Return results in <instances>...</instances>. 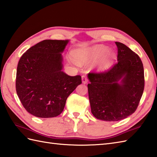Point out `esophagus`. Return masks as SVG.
<instances>
[{
  "label": "esophagus",
  "mask_w": 157,
  "mask_h": 157,
  "mask_svg": "<svg viewBox=\"0 0 157 157\" xmlns=\"http://www.w3.org/2000/svg\"><path fill=\"white\" fill-rule=\"evenodd\" d=\"M82 83H84V84H86V83L88 82V79H87V78H86V76H85V75L82 76Z\"/></svg>",
  "instance_id": "34e87169"
}]
</instances>
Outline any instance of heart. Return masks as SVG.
<instances>
[{
  "mask_svg": "<svg viewBox=\"0 0 157 157\" xmlns=\"http://www.w3.org/2000/svg\"><path fill=\"white\" fill-rule=\"evenodd\" d=\"M107 50V48L103 46H95L93 48H90V49L85 50V51H81V50H75L74 52V56L75 58L80 63L85 61L87 59H91V60H97L101 58L106 53ZM114 57V54L112 52H109L108 53L107 56L105 57V60H104L103 65L105 67L109 62L112 60V59Z\"/></svg>",
  "mask_w": 157,
  "mask_h": 157,
  "instance_id": "b5f03b06",
  "label": "heart"
}]
</instances>
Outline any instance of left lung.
Here are the masks:
<instances>
[{"instance_id":"obj_1","label":"left lung","mask_w":157,"mask_h":157,"mask_svg":"<svg viewBox=\"0 0 157 157\" xmlns=\"http://www.w3.org/2000/svg\"><path fill=\"white\" fill-rule=\"evenodd\" d=\"M117 62L107 71L88 74L91 113L97 119L116 121L135 112L144 88L140 57L126 45L116 42Z\"/></svg>"}]
</instances>
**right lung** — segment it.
<instances>
[{
	"mask_svg": "<svg viewBox=\"0 0 157 157\" xmlns=\"http://www.w3.org/2000/svg\"><path fill=\"white\" fill-rule=\"evenodd\" d=\"M68 40H46L31 47L21 57L17 68L16 91L24 108L33 116H59L68 97L82 83L81 76L62 71L61 53Z\"/></svg>",
	"mask_w": 157,
	"mask_h": 157,
	"instance_id": "1",
	"label": "right lung"
}]
</instances>
